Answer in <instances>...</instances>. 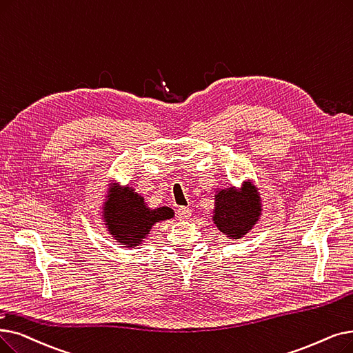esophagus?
I'll return each mask as SVG.
<instances>
[{
  "instance_id": "esophagus-1",
  "label": "esophagus",
  "mask_w": 353,
  "mask_h": 353,
  "mask_svg": "<svg viewBox=\"0 0 353 353\" xmlns=\"http://www.w3.org/2000/svg\"><path fill=\"white\" fill-rule=\"evenodd\" d=\"M190 214H192V210H190L189 208L180 206V208L177 209V218H179L180 221H186V219H189V218H190Z\"/></svg>"
}]
</instances>
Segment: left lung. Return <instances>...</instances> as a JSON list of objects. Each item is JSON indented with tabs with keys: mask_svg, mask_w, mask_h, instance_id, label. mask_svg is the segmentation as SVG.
<instances>
[{
	"mask_svg": "<svg viewBox=\"0 0 353 353\" xmlns=\"http://www.w3.org/2000/svg\"><path fill=\"white\" fill-rule=\"evenodd\" d=\"M261 199L251 181H245L241 190L228 188L214 194L213 222L219 231L232 239H239L258 222Z\"/></svg>",
	"mask_w": 353,
	"mask_h": 353,
	"instance_id": "obj_1",
	"label": "left lung"
}]
</instances>
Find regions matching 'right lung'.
Instances as JSON below:
<instances>
[{
    "mask_svg": "<svg viewBox=\"0 0 353 353\" xmlns=\"http://www.w3.org/2000/svg\"><path fill=\"white\" fill-rule=\"evenodd\" d=\"M108 201L103 205V219L110 234L117 242L137 247L148 235L151 228L160 221L173 218L170 208H147L144 197L135 193L131 188L121 189L118 185H111Z\"/></svg>",
    "mask_w": 353,
    "mask_h": 353,
    "instance_id": "obj_1",
    "label": "right lung"
}]
</instances>
